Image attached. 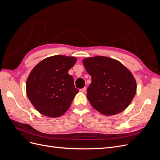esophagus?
<instances>
[{
    "label": "esophagus",
    "instance_id": "obj_1",
    "mask_svg": "<svg viewBox=\"0 0 160 160\" xmlns=\"http://www.w3.org/2000/svg\"><path fill=\"white\" fill-rule=\"evenodd\" d=\"M79 91L81 92V93H84V92L86 91V88H84L83 89H81Z\"/></svg>",
    "mask_w": 160,
    "mask_h": 160
}]
</instances>
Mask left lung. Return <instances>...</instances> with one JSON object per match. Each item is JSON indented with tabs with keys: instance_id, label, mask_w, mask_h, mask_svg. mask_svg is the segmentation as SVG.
<instances>
[{
	"instance_id": "8db88e82",
	"label": "left lung",
	"mask_w": 160,
	"mask_h": 160,
	"mask_svg": "<svg viewBox=\"0 0 160 160\" xmlns=\"http://www.w3.org/2000/svg\"><path fill=\"white\" fill-rule=\"evenodd\" d=\"M83 63L91 77L87 98L101 114L122 112L136 93L137 84L131 71L122 62L104 56L84 59Z\"/></svg>"
}]
</instances>
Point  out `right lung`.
<instances>
[{"mask_svg": "<svg viewBox=\"0 0 160 160\" xmlns=\"http://www.w3.org/2000/svg\"><path fill=\"white\" fill-rule=\"evenodd\" d=\"M76 61L75 57L55 55L43 59L32 69L27 80V95L40 113L55 118L69 109L79 91L68 73Z\"/></svg>", "mask_w": 160, "mask_h": 160, "instance_id": "add662e5", "label": "right lung"}]
</instances>
